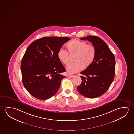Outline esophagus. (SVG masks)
Returning <instances> with one entry per match:
<instances>
[{
    "instance_id": "obj_1",
    "label": "esophagus",
    "mask_w": 134,
    "mask_h": 134,
    "mask_svg": "<svg viewBox=\"0 0 134 134\" xmlns=\"http://www.w3.org/2000/svg\"><path fill=\"white\" fill-rule=\"evenodd\" d=\"M74 75H69V76H68V77H69V78H72V77H74Z\"/></svg>"
}]
</instances>
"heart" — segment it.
Listing matches in <instances>:
<instances>
[{"mask_svg":"<svg viewBox=\"0 0 134 134\" xmlns=\"http://www.w3.org/2000/svg\"><path fill=\"white\" fill-rule=\"evenodd\" d=\"M68 52L74 55L75 63L70 64L66 68L69 74H73L91 66L95 60L96 56V49L92 44L78 39H73L66 45ZM65 50L60 49L58 53V58L63 64L67 65L69 63V53Z\"/></svg>","mask_w":134,"mask_h":134,"instance_id":"obj_1","label":"heart"}]
</instances>
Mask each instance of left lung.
<instances>
[{
    "label": "left lung",
    "mask_w": 134,
    "mask_h": 134,
    "mask_svg": "<svg viewBox=\"0 0 134 134\" xmlns=\"http://www.w3.org/2000/svg\"><path fill=\"white\" fill-rule=\"evenodd\" d=\"M91 42L96 49L95 60L91 66L81 72L82 82L77 90L87 98H96L105 93L113 82L115 74V56L106 43L94 36L81 37Z\"/></svg>",
    "instance_id": "left-lung-1"
}]
</instances>
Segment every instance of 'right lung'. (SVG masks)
Segmentation results:
<instances>
[{"label": "right lung", "mask_w": 134, "mask_h": 134, "mask_svg": "<svg viewBox=\"0 0 134 134\" xmlns=\"http://www.w3.org/2000/svg\"><path fill=\"white\" fill-rule=\"evenodd\" d=\"M70 38L47 37L29 45L22 59L21 70L25 88L36 98L47 100L57 92L66 71L58 53Z\"/></svg>", "instance_id": "obj_1"}]
</instances>
